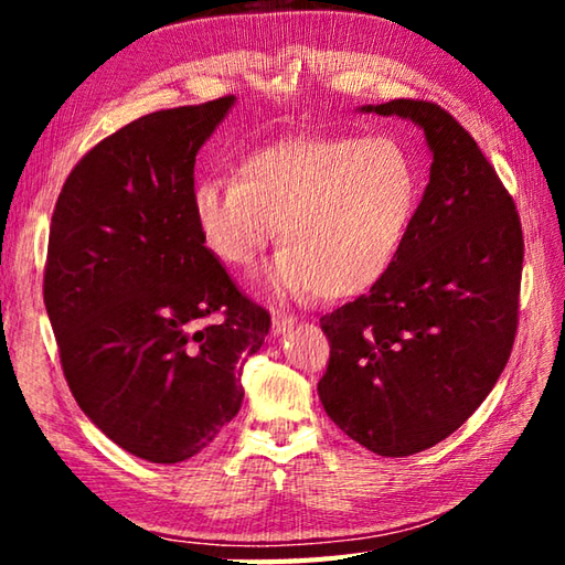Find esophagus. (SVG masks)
<instances>
[{
  "label": "esophagus",
  "mask_w": 565,
  "mask_h": 565,
  "mask_svg": "<svg viewBox=\"0 0 565 565\" xmlns=\"http://www.w3.org/2000/svg\"><path fill=\"white\" fill-rule=\"evenodd\" d=\"M296 323V317H291V313H281V311H274L271 317V331L279 337V333H284L286 329H291Z\"/></svg>",
  "instance_id": "esophagus-1"
}]
</instances>
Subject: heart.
Here are the masks:
<instances>
[{"mask_svg": "<svg viewBox=\"0 0 565 565\" xmlns=\"http://www.w3.org/2000/svg\"><path fill=\"white\" fill-rule=\"evenodd\" d=\"M420 181L388 137H301L259 147L236 177H202L191 214L218 262L252 271L279 224V294L343 299L384 279L414 226Z\"/></svg>", "mask_w": 565, "mask_h": 565, "instance_id": "obj_1", "label": "heart"}]
</instances>
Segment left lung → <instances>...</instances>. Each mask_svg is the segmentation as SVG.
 Masks as SVG:
<instances>
[{
    "mask_svg": "<svg viewBox=\"0 0 565 565\" xmlns=\"http://www.w3.org/2000/svg\"><path fill=\"white\" fill-rule=\"evenodd\" d=\"M363 109L424 127L434 164L391 271L319 321L331 347L319 398L353 441L401 458L451 436L499 381L519 331L523 232L501 177L444 107Z\"/></svg>",
    "mask_w": 565,
    "mask_h": 565,
    "instance_id": "8db88e82",
    "label": "left lung"
}]
</instances>
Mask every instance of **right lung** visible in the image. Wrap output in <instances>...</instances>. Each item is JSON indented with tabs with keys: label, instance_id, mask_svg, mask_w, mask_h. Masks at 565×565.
<instances>
[{
	"label": "right lung",
	"instance_id": "right-lung-1",
	"mask_svg": "<svg viewBox=\"0 0 565 565\" xmlns=\"http://www.w3.org/2000/svg\"><path fill=\"white\" fill-rule=\"evenodd\" d=\"M232 104L151 111L109 134L76 161L52 214L44 306L64 379L94 426L151 463L214 441L271 329L191 214L196 151Z\"/></svg>",
	"mask_w": 565,
	"mask_h": 565
}]
</instances>
